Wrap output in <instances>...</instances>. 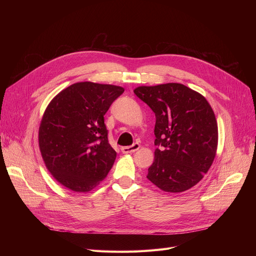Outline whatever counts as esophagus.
Listing matches in <instances>:
<instances>
[{"label":"esophagus","instance_id":"obj_1","mask_svg":"<svg viewBox=\"0 0 256 256\" xmlns=\"http://www.w3.org/2000/svg\"><path fill=\"white\" fill-rule=\"evenodd\" d=\"M140 148V144L138 143H134L130 146H124L121 147V152L124 154H132V152H135Z\"/></svg>","mask_w":256,"mask_h":256}]
</instances>
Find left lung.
Here are the masks:
<instances>
[{
	"label": "left lung",
	"mask_w": 256,
	"mask_h": 256,
	"mask_svg": "<svg viewBox=\"0 0 256 256\" xmlns=\"http://www.w3.org/2000/svg\"><path fill=\"white\" fill-rule=\"evenodd\" d=\"M134 93L156 114L154 160L148 178L158 189L180 193L204 178L216 156L218 124L204 96L182 84L140 86Z\"/></svg>",
	"instance_id": "1"
}]
</instances>
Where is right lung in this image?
<instances>
[{
    "mask_svg": "<svg viewBox=\"0 0 256 256\" xmlns=\"http://www.w3.org/2000/svg\"><path fill=\"white\" fill-rule=\"evenodd\" d=\"M120 86L80 82L54 98L38 130L39 150L52 178L76 193L98 186L111 170L116 152L104 116L124 93Z\"/></svg>",
    "mask_w": 256,
    "mask_h": 256,
    "instance_id": "1",
    "label": "right lung"
}]
</instances>
